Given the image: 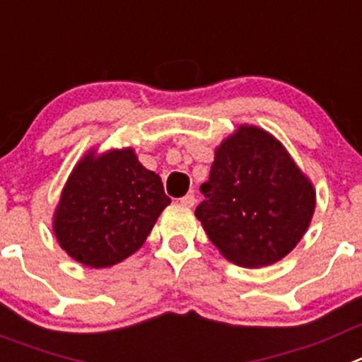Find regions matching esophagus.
<instances>
[{"mask_svg": "<svg viewBox=\"0 0 362 362\" xmlns=\"http://www.w3.org/2000/svg\"><path fill=\"white\" fill-rule=\"evenodd\" d=\"M179 203H181V206H185V208H192L195 204L194 194H187L185 197L179 199Z\"/></svg>", "mask_w": 362, "mask_h": 362, "instance_id": "obj_1", "label": "esophagus"}]
</instances>
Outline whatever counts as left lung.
<instances>
[{
	"label": "left lung",
	"instance_id": "obj_1",
	"mask_svg": "<svg viewBox=\"0 0 362 362\" xmlns=\"http://www.w3.org/2000/svg\"><path fill=\"white\" fill-rule=\"evenodd\" d=\"M206 201L195 217L226 260L264 267L285 258L309 230L316 188L269 131L242 124L215 147Z\"/></svg>",
	"mask_w": 362,
	"mask_h": 362
}]
</instances>
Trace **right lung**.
I'll return each instance as SVG.
<instances>
[{
	"label": "right lung",
	"instance_id": "right-lung-1",
	"mask_svg": "<svg viewBox=\"0 0 362 362\" xmlns=\"http://www.w3.org/2000/svg\"><path fill=\"white\" fill-rule=\"evenodd\" d=\"M168 204L161 177L140 163L134 148L91 147L66 179L52 230L68 257L104 269L144 246Z\"/></svg>",
	"mask_w": 362,
	"mask_h": 362
}]
</instances>
